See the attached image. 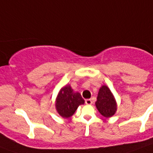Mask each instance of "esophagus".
Returning <instances> with one entry per match:
<instances>
[{
	"mask_svg": "<svg viewBox=\"0 0 153 153\" xmlns=\"http://www.w3.org/2000/svg\"><path fill=\"white\" fill-rule=\"evenodd\" d=\"M85 103H86V105H91V104L93 103V102H92V100L90 99H87V100H85Z\"/></svg>",
	"mask_w": 153,
	"mask_h": 153,
	"instance_id": "esophagus-1",
	"label": "esophagus"
}]
</instances>
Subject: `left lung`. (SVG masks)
I'll return each mask as SVG.
<instances>
[{
  "label": "left lung",
  "instance_id": "obj_1",
  "mask_svg": "<svg viewBox=\"0 0 153 153\" xmlns=\"http://www.w3.org/2000/svg\"><path fill=\"white\" fill-rule=\"evenodd\" d=\"M98 111L106 118L113 117L117 109L116 100L109 87L105 85L99 90L97 100L95 102Z\"/></svg>",
  "mask_w": 153,
  "mask_h": 153
}]
</instances>
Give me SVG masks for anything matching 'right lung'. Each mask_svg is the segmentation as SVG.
<instances>
[{
  "label": "right lung",
  "mask_w": 153,
  "mask_h": 153,
  "mask_svg": "<svg viewBox=\"0 0 153 153\" xmlns=\"http://www.w3.org/2000/svg\"><path fill=\"white\" fill-rule=\"evenodd\" d=\"M82 104H84V100L80 93L74 92L70 85H66L58 93L55 106L57 113L63 118H70Z\"/></svg>",
  "instance_id": "add662e5"
}]
</instances>
